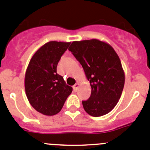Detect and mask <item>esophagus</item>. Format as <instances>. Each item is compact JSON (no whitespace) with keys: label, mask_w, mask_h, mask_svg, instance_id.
<instances>
[{"label":"esophagus","mask_w":150,"mask_h":150,"mask_svg":"<svg viewBox=\"0 0 150 150\" xmlns=\"http://www.w3.org/2000/svg\"><path fill=\"white\" fill-rule=\"evenodd\" d=\"M79 83H76V84L74 85V86H73V88H74V91H76L78 90V88H79Z\"/></svg>","instance_id":"1"}]
</instances>
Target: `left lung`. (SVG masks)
<instances>
[{"label":"left lung","instance_id":"1","mask_svg":"<svg viewBox=\"0 0 150 150\" xmlns=\"http://www.w3.org/2000/svg\"><path fill=\"white\" fill-rule=\"evenodd\" d=\"M68 50L82 66L91 87L89 99L82 101L85 111L93 117L108 114L120 100L124 86L118 55L109 44L95 38L73 42Z\"/></svg>","mask_w":150,"mask_h":150}]
</instances>
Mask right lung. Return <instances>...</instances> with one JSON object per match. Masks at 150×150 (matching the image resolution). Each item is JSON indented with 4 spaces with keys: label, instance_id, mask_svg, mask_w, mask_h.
I'll return each mask as SVG.
<instances>
[{
    "label": "right lung",
    "instance_id": "add662e5",
    "mask_svg": "<svg viewBox=\"0 0 150 150\" xmlns=\"http://www.w3.org/2000/svg\"><path fill=\"white\" fill-rule=\"evenodd\" d=\"M69 45L70 42H47L34 53L27 66L26 95L30 105L44 115L58 114L72 92V87L56 73L59 61Z\"/></svg>",
    "mask_w": 150,
    "mask_h": 150
}]
</instances>
